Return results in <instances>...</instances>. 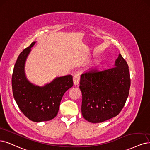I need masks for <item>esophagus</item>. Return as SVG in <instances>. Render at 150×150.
<instances>
[{"label": "esophagus", "mask_w": 150, "mask_h": 150, "mask_svg": "<svg viewBox=\"0 0 150 150\" xmlns=\"http://www.w3.org/2000/svg\"><path fill=\"white\" fill-rule=\"evenodd\" d=\"M80 81V75L79 74H76L73 77V82L74 85H78Z\"/></svg>", "instance_id": "esophagus-1"}]
</instances>
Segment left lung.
Wrapping results in <instances>:
<instances>
[{"instance_id":"left-lung-1","label":"left lung","mask_w":150,"mask_h":150,"mask_svg":"<svg viewBox=\"0 0 150 150\" xmlns=\"http://www.w3.org/2000/svg\"><path fill=\"white\" fill-rule=\"evenodd\" d=\"M114 66L102 71L92 69L81 75V112L86 120L103 122L117 116L124 107L131 83L128 66L121 54Z\"/></svg>"}]
</instances>
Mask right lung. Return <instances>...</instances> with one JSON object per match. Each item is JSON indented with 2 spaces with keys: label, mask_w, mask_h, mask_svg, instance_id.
Returning a JSON list of instances; mask_svg holds the SVG:
<instances>
[{
  "label": "right lung",
  "mask_w": 150,
  "mask_h": 150,
  "mask_svg": "<svg viewBox=\"0 0 150 150\" xmlns=\"http://www.w3.org/2000/svg\"><path fill=\"white\" fill-rule=\"evenodd\" d=\"M33 42L24 49L15 64L12 77L13 97L19 108L30 120L49 121L58 114L62 97L73 86V76L56 77L43 87L35 86L26 78L24 66Z\"/></svg>",
  "instance_id": "obj_1"
}]
</instances>
